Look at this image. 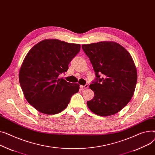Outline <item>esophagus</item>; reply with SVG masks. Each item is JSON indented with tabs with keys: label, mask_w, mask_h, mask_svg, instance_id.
<instances>
[{
	"label": "esophagus",
	"mask_w": 155,
	"mask_h": 155,
	"mask_svg": "<svg viewBox=\"0 0 155 155\" xmlns=\"http://www.w3.org/2000/svg\"><path fill=\"white\" fill-rule=\"evenodd\" d=\"M80 88L81 90H85V89H86V88H87L88 87V85L86 84L85 85H80Z\"/></svg>",
	"instance_id": "1"
}]
</instances>
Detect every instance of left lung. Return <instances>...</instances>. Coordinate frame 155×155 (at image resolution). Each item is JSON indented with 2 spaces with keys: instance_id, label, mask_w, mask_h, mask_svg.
Returning a JSON list of instances; mask_svg holds the SVG:
<instances>
[{
  "instance_id": "8db88e82",
  "label": "left lung",
  "mask_w": 155,
  "mask_h": 155,
  "mask_svg": "<svg viewBox=\"0 0 155 155\" xmlns=\"http://www.w3.org/2000/svg\"><path fill=\"white\" fill-rule=\"evenodd\" d=\"M95 72L96 81L89 87L94 97L87 101L95 114L107 117L116 114L131 100L137 81L135 62L128 51L119 44L104 41L81 45ZM102 74V78L99 75Z\"/></svg>"
}]
</instances>
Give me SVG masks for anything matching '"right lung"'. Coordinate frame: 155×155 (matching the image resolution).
<instances>
[{"instance_id": "add662e5", "label": "right lung", "mask_w": 155, "mask_h": 155, "mask_svg": "<svg viewBox=\"0 0 155 155\" xmlns=\"http://www.w3.org/2000/svg\"><path fill=\"white\" fill-rule=\"evenodd\" d=\"M80 50V45L58 39H45L31 48L20 67L19 82L24 95L37 111L47 115L64 110L80 85L59 75Z\"/></svg>"}]
</instances>
